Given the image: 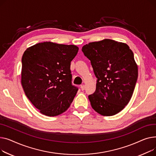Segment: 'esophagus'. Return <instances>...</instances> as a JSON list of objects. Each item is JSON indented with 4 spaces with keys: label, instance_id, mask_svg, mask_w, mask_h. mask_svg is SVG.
<instances>
[{
    "label": "esophagus",
    "instance_id": "34e87169",
    "mask_svg": "<svg viewBox=\"0 0 156 156\" xmlns=\"http://www.w3.org/2000/svg\"><path fill=\"white\" fill-rule=\"evenodd\" d=\"M80 87V89H81L82 90H84L85 89V86H84V85H81Z\"/></svg>",
    "mask_w": 156,
    "mask_h": 156
}]
</instances>
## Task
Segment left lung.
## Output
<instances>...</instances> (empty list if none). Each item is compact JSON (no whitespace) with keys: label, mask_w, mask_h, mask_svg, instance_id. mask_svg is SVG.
Returning <instances> with one entry per match:
<instances>
[{"label":"left lung","mask_w":156,"mask_h":156,"mask_svg":"<svg viewBox=\"0 0 156 156\" xmlns=\"http://www.w3.org/2000/svg\"><path fill=\"white\" fill-rule=\"evenodd\" d=\"M98 78L95 92L88 96L91 106L103 116L124 109L132 96L138 77L133 53L126 43L104 39L82 48Z\"/></svg>","instance_id":"left-lung-1"}]
</instances>
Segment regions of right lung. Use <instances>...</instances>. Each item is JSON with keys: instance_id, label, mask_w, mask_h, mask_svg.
I'll use <instances>...</instances> for the list:
<instances>
[{"instance_id": "add662e5", "label": "right lung", "mask_w": 156, "mask_h": 156, "mask_svg": "<svg viewBox=\"0 0 156 156\" xmlns=\"http://www.w3.org/2000/svg\"><path fill=\"white\" fill-rule=\"evenodd\" d=\"M79 47L51 41L27 48L22 57L21 85L39 112L48 116L65 112L78 88L72 85L70 62Z\"/></svg>"}]
</instances>
